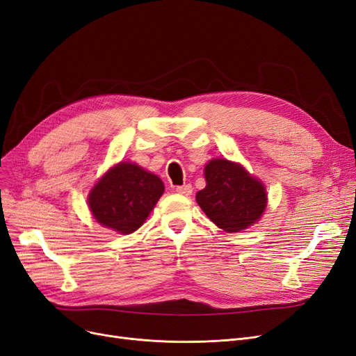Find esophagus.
I'll use <instances>...</instances> for the list:
<instances>
[{"label": "esophagus", "mask_w": 356, "mask_h": 356, "mask_svg": "<svg viewBox=\"0 0 356 356\" xmlns=\"http://www.w3.org/2000/svg\"><path fill=\"white\" fill-rule=\"evenodd\" d=\"M192 185H183V186H177L176 188V192L180 193V195H185V196H189L192 195Z\"/></svg>", "instance_id": "esophagus-1"}]
</instances>
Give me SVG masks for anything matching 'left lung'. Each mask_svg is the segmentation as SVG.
Instances as JSON below:
<instances>
[{
	"label": "left lung",
	"instance_id": "1",
	"mask_svg": "<svg viewBox=\"0 0 356 356\" xmlns=\"http://www.w3.org/2000/svg\"><path fill=\"white\" fill-rule=\"evenodd\" d=\"M204 175L207 186L196 193V202L216 226L236 233L261 218L267 207V192L243 165L214 158L205 165Z\"/></svg>",
	"mask_w": 356,
	"mask_h": 356
}]
</instances>
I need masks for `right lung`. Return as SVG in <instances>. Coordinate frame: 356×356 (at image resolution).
Wrapping results in <instances>:
<instances>
[{"instance_id":"1","label":"right lung","mask_w":356,"mask_h":356,"mask_svg":"<svg viewBox=\"0 0 356 356\" xmlns=\"http://www.w3.org/2000/svg\"><path fill=\"white\" fill-rule=\"evenodd\" d=\"M163 193L160 177L135 163L122 161L97 181L88 204L101 226L130 234L143 225Z\"/></svg>"}]
</instances>
